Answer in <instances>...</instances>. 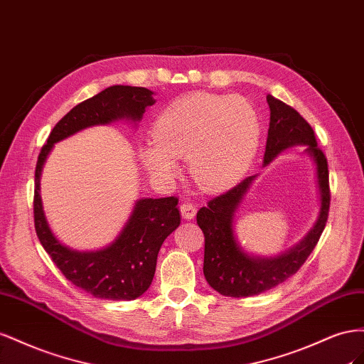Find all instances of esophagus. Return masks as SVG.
Here are the masks:
<instances>
[{
	"instance_id": "1",
	"label": "esophagus",
	"mask_w": 364,
	"mask_h": 364,
	"mask_svg": "<svg viewBox=\"0 0 364 364\" xmlns=\"http://www.w3.org/2000/svg\"><path fill=\"white\" fill-rule=\"evenodd\" d=\"M180 212H181V216L184 218V220H193L195 218V215H196V207L193 205V204H191V203H183L181 205H180Z\"/></svg>"
}]
</instances>
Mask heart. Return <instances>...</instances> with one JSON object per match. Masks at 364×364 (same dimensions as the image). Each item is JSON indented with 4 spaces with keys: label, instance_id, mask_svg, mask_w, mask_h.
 I'll return each instance as SVG.
<instances>
[{
    "label": "heart",
    "instance_id": "b5f03b06",
    "mask_svg": "<svg viewBox=\"0 0 364 364\" xmlns=\"http://www.w3.org/2000/svg\"><path fill=\"white\" fill-rule=\"evenodd\" d=\"M261 123L250 102L237 96L192 92L173 100L152 124L154 143L139 157L152 178L171 181L188 159L193 181L204 191H223L248 171Z\"/></svg>",
    "mask_w": 364,
    "mask_h": 364
}]
</instances>
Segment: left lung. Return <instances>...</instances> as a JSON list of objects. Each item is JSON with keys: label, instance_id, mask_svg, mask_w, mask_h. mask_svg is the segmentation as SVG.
Segmentation results:
<instances>
[{"label": "left lung", "instance_id": "8db88e82", "mask_svg": "<svg viewBox=\"0 0 364 364\" xmlns=\"http://www.w3.org/2000/svg\"><path fill=\"white\" fill-rule=\"evenodd\" d=\"M269 107V128L264 154V168L280 152L293 146H305L304 154L316 166L318 191V215L313 228L287 252L277 256H256L244 250L235 233V216L257 175H252L233 189L216 196L207 207L196 213V223L205 237L204 277L209 285L223 296L248 297L261 294L285 282L305 264L323 232L329 212V173L328 161L318 148L313 128L300 114L267 96Z\"/></svg>", "mask_w": 364, "mask_h": 364}]
</instances>
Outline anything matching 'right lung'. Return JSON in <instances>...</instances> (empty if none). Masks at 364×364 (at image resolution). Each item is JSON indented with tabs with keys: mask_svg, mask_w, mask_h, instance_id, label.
Here are the masks:
<instances>
[{
	"mask_svg": "<svg viewBox=\"0 0 364 364\" xmlns=\"http://www.w3.org/2000/svg\"><path fill=\"white\" fill-rule=\"evenodd\" d=\"M155 103L154 91L143 87L112 85L76 105L62 117L41 149L35 171V228L44 250L70 282L97 299L134 300L149 288L164 242L180 225L178 200L140 198L120 233L109 245L80 252L62 244L51 230L41 198V175L58 141L97 124L128 120L136 124Z\"/></svg>",
	"mask_w": 364,
	"mask_h": 364,
	"instance_id": "1",
	"label": "right lung"
}]
</instances>
